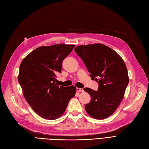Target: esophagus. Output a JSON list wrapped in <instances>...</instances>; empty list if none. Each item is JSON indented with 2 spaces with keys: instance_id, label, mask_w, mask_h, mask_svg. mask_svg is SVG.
I'll use <instances>...</instances> for the list:
<instances>
[{
  "instance_id": "esophagus-1",
  "label": "esophagus",
  "mask_w": 149,
  "mask_h": 149,
  "mask_svg": "<svg viewBox=\"0 0 149 149\" xmlns=\"http://www.w3.org/2000/svg\"><path fill=\"white\" fill-rule=\"evenodd\" d=\"M77 91L78 92H84V89L82 88H77Z\"/></svg>"
}]
</instances>
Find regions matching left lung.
<instances>
[{
  "mask_svg": "<svg viewBox=\"0 0 149 149\" xmlns=\"http://www.w3.org/2000/svg\"><path fill=\"white\" fill-rule=\"evenodd\" d=\"M75 51L82 59L90 77L98 83V90H84L91 97L85 109L91 117L103 119L111 116L121 103L129 83L125 63L116 51L102 44L77 46Z\"/></svg>",
  "mask_w": 149,
  "mask_h": 149,
  "instance_id": "obj_1",
  "label": "left lung"
}]
</instances>
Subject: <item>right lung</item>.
Returning <instances> with one entry per match:
<instances>
[{"mask_svg":"<svg viewBox=\"0 0 149 149\" xmlns=\"http://www.w3.org/2000/svg\"><path fill=\"white\" fill-rule=\"evenodd\" d=\"M74 45L41 46L22 61L18 82L28 103L41 118L54 120L65 112L76 93L74 85L62 87L56 84L63 60L72 51Z\"/></svg>","mask_w":149,"mask_h":149,"instance_id":"1","label":"right lung"}]
</instances>
